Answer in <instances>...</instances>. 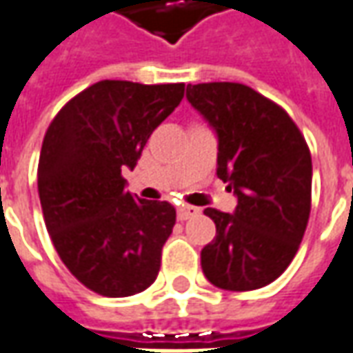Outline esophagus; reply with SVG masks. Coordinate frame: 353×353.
I'll use <instances>...</instances> for the list:
<instances>
[{
  "mask_svg": "<svg viewBox=\"0 0 353 353\" xmlns=\"http://www.w3.org/2000/svg\"><path fill=\"white\" fill-rule=\"evenodd\" d=\"M199 214V208L196 207H189V205H181L177 208V220H189V218H195Z\"/></svg>",
  "mask_w": 353,
  "mask_h": 353,
  "instance_id": "34e87169",
  "label": "esophagus"
}]
</instances>
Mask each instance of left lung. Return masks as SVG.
Returning <instances> with one entry per match:
<instances>
[{
	"label": "left lung",
	"mask_w": 353,
	"mask_h": 353,
	"mask_svg": "<svg viewBox=\"0 0 353 353\" xmlns=\"http://www.w3.org/2000/svg\"><path fill=\"white\" fill-rule=\"evenodd\" d=\"M187 100L218 137L216 176L234 214L207 208L216 237L201 251L210 284L249 292L274 282L303 239L311 212V152L282 108L239 83L187 85Z\"/></svg>",
	"instance_id": "obj_1"
}]
</instances>
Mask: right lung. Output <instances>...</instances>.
<instances>
[{
  "label": "right lung",
  "mask_w": 353,
  "mask_h": 353,
  "mask_svg": "<svg viewBox=\"0 0 353 353\" xmlns=\"http://www.w3.org/2000/svg\"><path fill=\"white\" fill-rule=\"evenodd\" d=\"M183 90V83L100 81L46 131L38 162L46 228L69 272L100 296H133L157 280L176 208L131 195L121 172L137 166Z\"/></svg>",
  "instance_id": "right-lung-1"
}]
</instances>
